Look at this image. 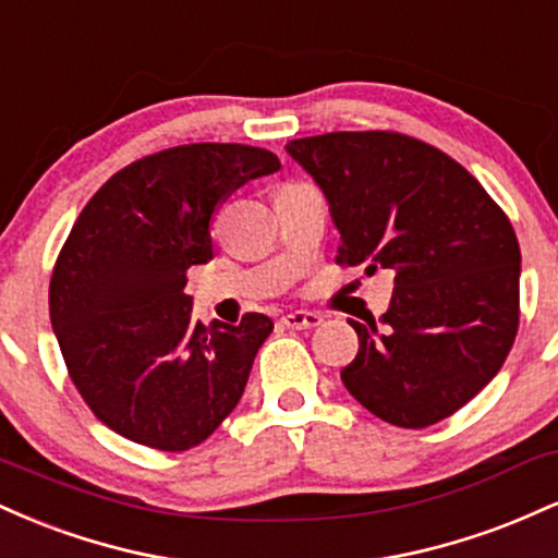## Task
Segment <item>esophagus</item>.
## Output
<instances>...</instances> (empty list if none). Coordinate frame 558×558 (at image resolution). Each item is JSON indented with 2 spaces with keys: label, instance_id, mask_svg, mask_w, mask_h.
Here are the masks:
<instances>
[{
  "label": "esophagus",
  "instance_id": "obj_1",
  "mask_svg": "<svg viewBox=\"0 0 558 558\" xmlns=\"http://www.w3.org/2000/svg\"><path fill=\"white\" fill-rule=\"evenodd\" d=\"M280 323H283L288 330H312L323 323V317H319L317 312H288V315L280 317Z\"/></svg>",
  "mask_w": 558,
  "mask_h": 558
}]
</instances>
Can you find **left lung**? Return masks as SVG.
<instances>
[{"label":"left lung","mask_w":558,"mask_h":558,"mask_svg":"<svg viewBox=\"0 0 558 558\" xmlns=\"http://www.w3.org/2000/svg\"><path fill=\"white\" fill-rule=\"evenodd\" d=\"M341 233L336 262L396 275L380 323L351 328L345 390L375 417L420 427L451 417L496 377L520 328V243L504 209L457 159L396 131L296 138Z\"/></svg>","instance_id":"left-lung-1"}]
</instances>
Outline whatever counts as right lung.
<instances>
[{
	"label": "right lung",
	"mask_w": 558,
	"mask_h": 558,
	"mask_svg": "<svg viewBox=\"0 0 558 558\" xmlns=\"http://www.w3.org/2000/svg\"><path fill=\"white\" fill-rule=\"evenodd\" d=\"M280 170L246 144L141 157L88 198L54 262L49 317L83 401L133 444L189 451L241 401L272 319H191L185 272L213 259L209 222L246 181Z\"/></svg>",
	"instance_id": "right-lung-1"
}]
</instances>
